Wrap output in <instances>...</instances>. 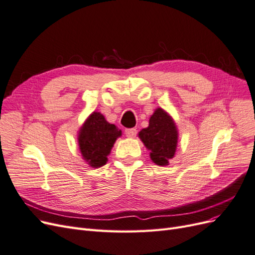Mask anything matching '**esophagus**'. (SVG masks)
Returning <instances> with one entry per match:
<instances>
[{"instance_id": "esophagus-1", "label": "esophagus", "mask_w": 255, "mask_h": 255, "mask_svg": "<svg viewBox=\"0 0 255 255\" xmlns=\"http://www.w3.org/2000/svg\"><path fill=\"white\" fill-rule=\"evenodd\" d=\"M137 134V129L136 128H127L126 129V135L129 138L135 137Z\"/></svg>"}]
</instances>
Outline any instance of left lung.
Returning a JSON list of instances; mask_svg holds the SVG:
<instances>
[{"mask_svg": "<svg viewBox=\"0 0 255 255\" xmlns=\"http://www.w3.org/2000/svg\"><path fill=\"white\" fill-rule=\"evenodd\" d=\"M138 137L150 150V157L158 166L169 165V159L173 158L179 133L172 117L163 109H156L149 120V127L142 128Z\"/></svg>", "mask_w": 255, "mask_h": 255, "instance_id": "1", "label": "left lung"}]
</instances>
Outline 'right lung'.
<instances>
[{
	"label": "right lung",
	"instance_id": "obj_1",
	"mask_svg": "<svg viewBox=\"0 0 255 255\" xmlns=\"http://www.w3.org/2000/svg\"><path fill=\"white\" fill-rule=\"evenodd\" d=\"M121 134V129L107 122L102 114L94 112L81 127L78 136L83 158L92 168L102 167Z\"/></svg>",
	"mask_w": 255,
	"mask_h": 255
}]
</instances>
